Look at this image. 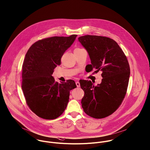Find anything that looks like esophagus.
<instances>
[{"label": "esophagus", "instance_id": "1", "mask_svg": "<svg viewBox=\"0 0 150 150\" xmlns=\"http://www.w3.org/2000/svg\"><path fill=\"white\" fill-rule=\"evenodd\" d=\"M76 86H77L78 88L80 87V83H79L78 81L76 82Z\"/></svg>", "mask_w": 150, "mask_h": 150}]
</instances>
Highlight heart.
<instances>
[{
  "mask_svg": "<svg viewBox=\"0 0 150 150\" xmlns=\"http://www.w3.org/2000/svg\"><path fill=\"white\" fill-rule=\"evenodd\" d=\"M78 49V50H79V49Z\"/></svg>",
  "mask_w": 150,
  "mask_h": 150,
  "instance_id": "b5f03b06",
  "label": "heart"
}]
</instances>
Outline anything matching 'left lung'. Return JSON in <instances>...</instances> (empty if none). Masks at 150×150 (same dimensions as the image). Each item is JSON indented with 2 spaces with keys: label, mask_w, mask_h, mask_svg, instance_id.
<instances>
[{
  "label": "left lung",
  "mask_w": 150,
  "mask_h": 150,
  "mask_svg": "<svg viewBox=\"0 0 150 150\" xmlns=\"http://www.w3.org/2000/svg\"><path fill=\"white\" fill-rule=\"evenodd\" d=\"M88 52L93 68L102 71L100 84L94 86L90 81L80 80L85 92L81 104L84 112L97 119L114 112L126 93L130 76V67L123 52L113 39L101 36L85 35L78 38Z\"/></svg>",
  "instance_id": "8db88e82"
}]
</instances>
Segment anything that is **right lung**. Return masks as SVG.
Instances as JSON below:
<instances>
[{"label":"right lung","instance_id":"1","mask_svg":"<svg viewBox=\"0 0 150 150\" xmlns=\"http://www.w3.org/2000/svg\"><path fill=\"white\" fill-rule=\"evenodd\" d=\"M76 35L39 40L28 49L23 65L22 89L27 105L38 117L54 120L65 111L70 90L76 88L73 80L56 82L52 74L61 58L72 45Z\"/></svg>","mask_w":150,"mask_h":150}]
</instances>
